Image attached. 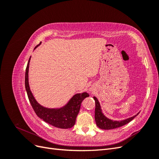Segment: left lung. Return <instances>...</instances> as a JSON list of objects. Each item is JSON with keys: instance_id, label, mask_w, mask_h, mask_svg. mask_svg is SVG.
Returning a JSON list of instances; mask_svg holds the SVG:
<instances>
[{"instance_id": "left-lung-1", "label": "left lung", "mask_w": 159, "mask_h": 159, "mask_svg": "<svg viewBox=\"0 0 159 159\" xmlns=\"http://www.w3.org/2000/svg\"><path fill=\"white\" fill-rule=\"evenodd\" d=\"M93 99L95 102V121L97 126L102 129L109 130L122 127L125 125L129 123L131 121H132V120L136 116H137L138 114L139 113H138L137 115H134V116L126 119L122 120V121H113V120L110 119L105 116L104 114L102 113V110L101 109V105L98 99L95 97H93Z\"/></svg>"}]
</instances>
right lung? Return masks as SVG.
Wrapping results in <instances>:
<instances>
[{
  "label": "right lung",
  "instance_id": "add662e5",
  "mask_svg": "<svg viewBox=\"0 0 159 159\" xmlns=\"http://www.w3.org/2000/svg\"><path fill=\"white\" fill-rule=\"evenodd\" d=\"M40 44L37 45L34 48V50ZM30 58L31 57H30L26 68L25 88L28 99L34 112L38 117L52 126L60 129H69L72 127L75 123V119L79 113L81 102L85 98L89 97V95L86 92L77 93L70 99L68 103L60 108L50 109L42 106L37 102L33 96L28 83V69H29Z\"/></svg>",
  "mask_w": 159,
  "mask_h": 159
}]
</instances>
